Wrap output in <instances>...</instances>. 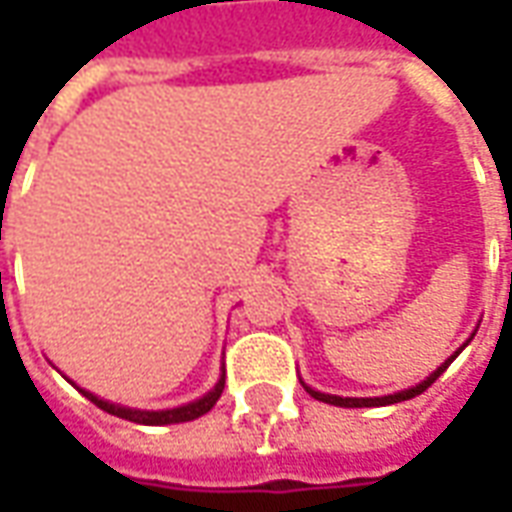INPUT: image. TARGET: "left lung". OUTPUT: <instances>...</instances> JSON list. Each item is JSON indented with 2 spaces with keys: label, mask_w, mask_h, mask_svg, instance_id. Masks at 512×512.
Wrapping results in <instances>:
<instances>
[{
  "label": "left lung",
  "mask_w": 512,
  "mask_h": 512,
  "mask_svg": "<svg viewBox=\"0 0 512 512\" xmlns=\"http://www.w3.org/2000/svg\"><path fill=\"white\" fill-rule=\"evenodd\" d=\"M472 337H474V334H472ZM472 337H469V340H472ZM469 340H466V343H463L461 348H458V351H455V354L450 356V359H444V362H441V367H436V370H433V373H430V376L425 378V381H419L417 386H408V389H400V392H395V395H384V397H340V395H326V392H318V389H312V386H307V384H304V381H301V384H304V389H307V392H310V395L315 397V400H323V403H329V406H340V408L392 406V403H400V400H411V397L422 395V392H425V389H428V386L433 384V381H436V378H439L441 373H444V370H447V367L452 365V359L461 354L463 348L469 345Z\"/></svg>",
  "instance_id": "obj_1"
}]
</instances>
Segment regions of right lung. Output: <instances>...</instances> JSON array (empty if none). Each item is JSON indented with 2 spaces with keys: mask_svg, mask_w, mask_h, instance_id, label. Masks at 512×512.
<instances>
[{
  "mask_svg": "<svg viewBox=\"0 0 512 512\" xmlns=\"http://www.w3.org/2000/svg\"><path fill=\"white\" fill-rule=\"evenodd\" d=\"M68 381H71V378H68ZM76 389H79V386H76ZM222 389H224V370H222V376H219V381H216V386H213L211 392H205L200 400H191V403H186V406L158 408V411H145V408H128V406H120V403H109V400L93 395V392H87V389H79V392H82L87 400H93L98 408H104L106 414H115V417L136 422V425H175V422H191V419L208 414V411L216 406V400L222 397Z\"/></svg>",
  "mask_w": 512,
  "mask_h": 512,
  "instance_id": "right-lung-1",
  "label": "right lung"
}]
</instances>
